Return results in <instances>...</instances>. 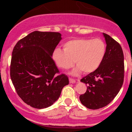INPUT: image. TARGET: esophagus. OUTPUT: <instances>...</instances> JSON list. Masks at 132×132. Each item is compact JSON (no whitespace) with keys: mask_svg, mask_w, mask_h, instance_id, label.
Masks as SVG:
<instances>
[{"mask_svg":"<svg viewBox=\"0 0 132 132\" xmlns=\"http://www.w3.org/2000/svg\"><path fill=\"white\" fill-rule=\"evenodd\" d=\"M69 82L70 83H75V82H76V80H75V79H72V78H69Z\"/></svg>","mask_w":132,"mask_h":132,"instance_id":"obj_1","label":"esophagus"}]
</instances>
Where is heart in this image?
<instances>
[{
    "instance_id": "heart-1",
    "label": "heart",
    "mask_w": 132,
    "mask_h": 132,
    "mask_svg": "<svg viewBox=\"0 0 132 132\" xmlns=\"http://www.w3.org/2000/svg\"><path fill=\"white\" fill-rule=\"evenodd\" d=\"M63 50L55 49L52 58L61 69L71 68L75 63L77 65L74 73L80 70L85 73L94 71L101 65L106 53V44L100 38H77L63 44Z\"/></svg>"
}]
</instances>
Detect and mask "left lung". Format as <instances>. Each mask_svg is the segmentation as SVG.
<instances>
[{"label":"left lung","instance_id":"obj_1","mask_svg":"<svg viewBox=\"0 0 132 132\" xmlns=\"http://www.w3.org/2000/svg\"><path fill=\"white\" fill-rule=\"evenodd\" d=\"M106 43V53L99 67L81 79L87 91L79 96L87 108L96 110L112 102L122 88L124 78V60L122 48L118 42L103 33Z\"/></svg>","mask_w":132,"mask_h":132}]
</instances>
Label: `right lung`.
I'll return each instance as SVG.
<instances>
[{"mask_svg": "<svg viewBox=\"0 0 132 132\" xmlns=\"http://www.w3.org/2000/svg\"><path fill=\"white\" fill-rule=\"evenodd\" d=\"M61 34L34 31L20 39L12 51L10 74L16 93L28 105L38 109L52 106L69 79L52 59Z\"/></svg>", "mask_w": 132, "mask_h": 132, "instance_id": "right-lung-1", "label": "right lung"}]
</instances>
